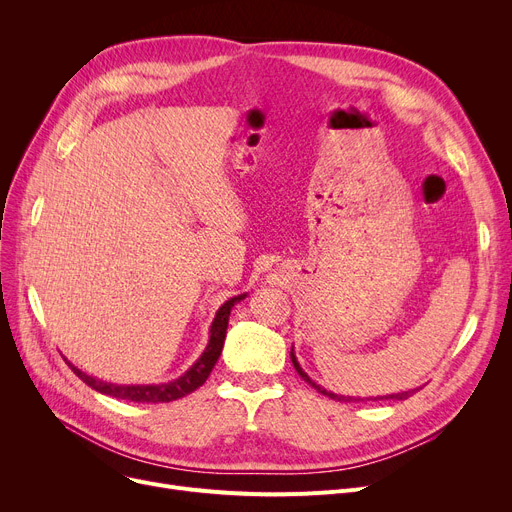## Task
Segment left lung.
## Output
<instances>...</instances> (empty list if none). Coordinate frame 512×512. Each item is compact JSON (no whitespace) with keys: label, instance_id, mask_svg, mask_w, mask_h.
Masks as SVG:
<instances>
[{"label":"left lung","instance_id":"left-lung-1","mask_svg":"<svg viewBox=\"0 0 512 512\" xmlns=\"http://www.w3.org/2000/svg\"><path fill=\"white\" fill-rule=\"evenodd\" d=\"M290 359H292V365H294V369H297V373L301 375V378L311 386V388H315L319 394H324V396H328V398H332V400H340V402H359V400H407L409 396H413L419 388H415V390H407V392H396V394H386V396H369V398H361V396H344V394H334V392H328L326 388H321L319 384H315L309 375L303 371V367L299 365V361H297V357H294V353L290 351Z\"/></svg>","mask_w":512,"mask_h":512}]
</instances>
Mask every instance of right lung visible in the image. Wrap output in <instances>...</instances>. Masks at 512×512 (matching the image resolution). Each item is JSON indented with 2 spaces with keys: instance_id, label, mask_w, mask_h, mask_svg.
I'll list each match as a JSON object with an SVG mask.
<instances>
[{
  "instance_id": "add662e5",
  "label": "right lung",
  "mask_w": 512,
  "mask_h": 512,
  "mask_svg": "<svg viewBox=\"0 0 512 512\" xmlns=\"http://www.w3.org/2000/svg\"><path fill=\"white\" fill-rule=\"evenodd\" d=\"M247 294H238V297L228 299L218 313H215L213 321H211V328H209V342L205 346L203 355L197 359V363L188 369L184 375H180L178 380L168 382V384H149V386H118V384H110V382H101L93 375H87L85 371L76 369L70 361L68 367L78 375L80 380H83L87 386H91L93 390L107 394L112 398H120V400H130V402H172L178 400L186 394L195 392L199 386L205 384V380L209 378V373L213 369V365L218 363L220 355H222V348H224V340H226V330H228V319H230V311L236 303H240L245 299Z\"/></svg>"
}]
</instances>
